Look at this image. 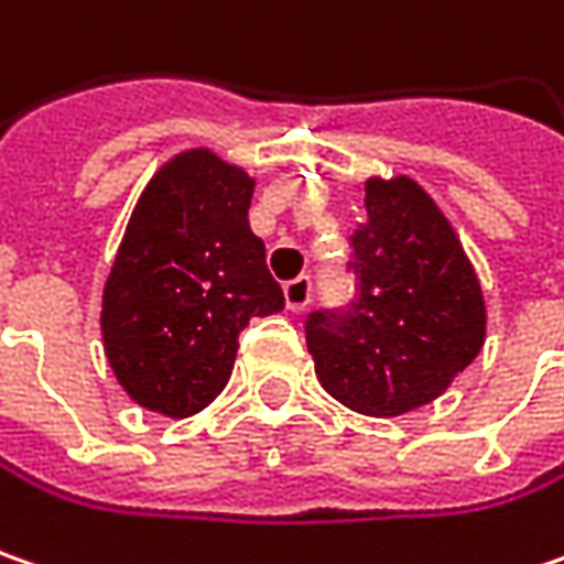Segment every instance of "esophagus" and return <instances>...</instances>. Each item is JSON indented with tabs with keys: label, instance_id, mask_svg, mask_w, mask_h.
<instances>
[{
	"label": "esophagus",
	"instance_id": "1",
	"mask_svg": "<svg viewBox=\"0 0 564 564\" xmlns=\"http://www.w3.org/2000/svg\"><path fill=\"white\" fill-rule=\"evenodd\" d=\"M285 307L289 311H304L307 304H311V279L307 275H297V279H292V282H285Z\"/></svg>",
	"mask_w": 564,
	"mask_h": 564
}]
</instances>
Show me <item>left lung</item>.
<instances>
[{"label": "left lung", "instance_id": "obj_1", "mask_svg": "<svg viewBox=\"0 0 564 564\" xmlns=\"http://www.w3.org/2000/svg\"><path fill=\"white\" fill-rule=\"evenodd\" d=\"M349 238L355 297L304 321L317 380L361 415H403L441 397L486 343V301L460 238L409 177L365 184Z\"/></svg>", "mask_w": 564, "mask_h": 564}]
</instances>
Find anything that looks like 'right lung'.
<instances>
[{"label": "right lung", "mask_w": 564, "mask_h": 564, "mask_svg": "<svg viewBox=\"0 0 564 564\" xmlns=\"http://www.w3.org/2000/svg\"><path fill=\"white\" fill-rule=\"evenodd\" d=\"M253 181L209 149L167 161L127 225L104 285L100 333L142 409L186 419L225 390L250 317L285 307L250 231Z\"/></svg>", "instance_id": "add662e5"}]
</instances>
